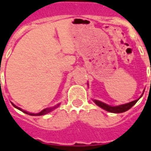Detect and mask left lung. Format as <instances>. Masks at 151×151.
I'll return each mask as SVG.
<instances>
[{
	"instance_id": "obj_1",
	"label": "left lung",
	"mask_w": 151,
	"mask_h": 151,
	"mask_svg": "<svg viewBox=\"0 0 151 151\" xmlns=\"http://www.w3.org/2000/svg\"><path fill=\"white\" fill-rule=\"evenodd\" d=\"M140 97V98H141ZM139 98V99H140ZM138 99L137 100H134L132 102H130L128 104H122V105L119 106H115V107H112V106H109L106 104H104L102 102L99 101V100H93V102L97 104L99 107H100L103 109H104L108 112H110V113H124L126 111H127L128 109H130L132 107L134 104H136V103L138 101Z\"/></svg>"
}]
</instances>
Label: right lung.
Here are the masks:
<instances>
[{"instance_id":"obj_1","label":"right lung","mask_w":151,"mask_h":151,"mask_svg":"<svg viewBox=\"0 0 151 151\" xmlns=\"http://www.w3.org/2000/svg\"><path fill=\"white\" fill-rule=\"evenodd\" d=\"M13 106L14 107H15L16 109H18L19 110H20V111H22V112H24V113H26V114H29V115H31V116H42V115H44V114H47V113H50L52 110H53L54 109H56V108H58V106H59V104H58V106H56V107H53L52 109H43L42 111H41L40 113H36V114H34V113H28V112H25V111H23L21 109H19V108H18L17 106H15L14 104H13Z\"/></svg>"}]
</instances>
